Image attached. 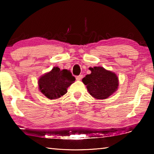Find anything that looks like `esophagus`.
<instances>
[{"label": "esophagus", "instance_id": "esophagus-1", "mask_svg": "<svg viewBox=\"0 0 154 154\" xmlns=\"http://www.w3.org/2000/svg\"><path fill=\"white\" fill-rule=\"evenodd\" d=\"M83 78V75H78L76 77V79L77 80H81Z\"/></svg>", "mask_w": 154, "mask_h": 154}]
</instances>
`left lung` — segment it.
Segmentation results:
<instances>
[{"mask_svg":"<svg viewBox=\"0 0 154 154\" xmlns=\"http://www.w3.org/2000/svg\"><path fill=\"white\" fill-rule=\"evenodd\" d=\"M92 72L83 78L82 82L94 98L105 99L118 89V78L114 72L103 67L90 68Z\"/></svg>","mask_w":154,"mask_h":154,"instance_id":"1","label":"left lung"}]
</instances>
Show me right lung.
<instances>
[{"instance_id": "1", "label": "right lung", "mask_w": 154, "mask_h": 154, "mask_svg": "<svg viewBox=\"0 0 154 154\" xmlns=\"http://www.w3.org/2000/svg\"><path fill=\"white\" fill-rule=\"evenodd\" d=\"M75 81L69 70L54 67L38 79L39 90L47 98L56 99L67 92V88Z\"/></svg>"}]
</instances>
